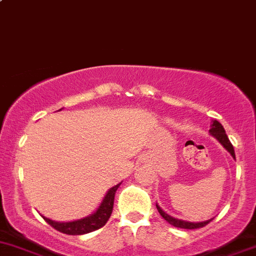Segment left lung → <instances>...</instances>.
Returning <instances> with one entry per match:
<instances>
[{
    "label": "left lung",
    "mask_w": 256,
    "mask_h": 256,
    "mask_svg": "<svg viewBox=\"0 0 256 256\" xmlns=\"http://www.w3.org/2000/svg\"><path fill=\"white\" fill-rule=\"evenodd\" d=\"M209 132H210V135L213 136V138H216V140H218V142L222 146H223L224 148H226V151H228L229 154H232V157H233L234 160H236V152H234L233 144H232L230 141H229L228 136H226V130H224V128L222 126V124L219 122V121H216V120L212 121L210 130H209ZM156 208H157V210H158V213L162 216V218L164 219V220L168 222L171 226H177V228L198 229V228H202V226H207L209 222H212V219H213V218H212V219H209V220L198 222V223H194V222H187V220H182V219L174 218V216H171L170 214H167L166 212H164V209L160 207L158 204H156Z\"/></svg>",
    "instance_id": "obj_1"
}]
</instances>
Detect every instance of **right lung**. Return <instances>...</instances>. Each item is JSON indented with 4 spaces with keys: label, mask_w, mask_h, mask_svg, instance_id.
Returning <instances> with one entry per match:
<instances>
[{
    "label": "right lung",
    "mask_w": 256,
    "mask_h": 256,
    "mask_svg": "<svg viewBox=\"0 0 256 256\" xmlns=\"http://www.w3.org/2000/svg\"><path fill=\"white\" fill-rule=\"evenodd\" d=\"M120 184L121 182L110 188L96 210L92 214H90V216H85V218L73 222H56L49 218H46V216H43V219L48 224H50L54 229H56L60 233L68 234V236H82V234H86L90 233V232L96 230V229H100L106 224L110 216H112L115 193L118 188L120 187Z\"/></svg>",
    "instance_id": "right-lung-1"
}]
</instances>
